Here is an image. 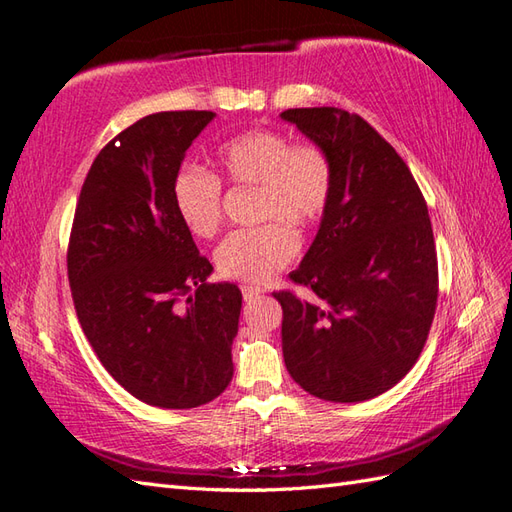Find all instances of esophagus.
<instances>
[{"label": "esophagus", "mask_w": 512, "mask_h": 512, "mask_svg": "<svg viewBox=\"0 0 512 512\" xmlns=\"http://www.w3.org/2000/svg\"><path fill=\"white\" fill-rule=\"evenodd\" d=\"M241 291H243V298H245V300H254V298L265 294V291L260 289V287H249V285H243Z\"/></svg>", "instance_id": "obj_1"}]
</instances>
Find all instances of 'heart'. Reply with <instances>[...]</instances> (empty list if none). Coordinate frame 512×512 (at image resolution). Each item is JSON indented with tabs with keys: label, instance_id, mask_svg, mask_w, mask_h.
Wrapping results in <instances>:
<instances>
[{
	"label": "heart",
	"instance_id": "b5f03b06",
	"mask_svg": "<svg viewBox=\"0 0 512 512\" xmlns=\"http://www.w3.org/2000/svg\"><path fill=\"white\" fill-rule=\"evenodd\" d=\"M216 165L232 187H254V218L267 221L229 234L218 245V274L260 285L287 267L300 249L298 232L325 218L333 194V163L316 143H291L283 132L254 128L216 152ZM174 210L196 238H212L223 223V185L201 168H183L172 183Z\"/></svg>",
	"mask_w": 512,
	"mask_h": 512
}]
</instances>
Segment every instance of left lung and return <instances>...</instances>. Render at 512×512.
<instances>
[{"label":"left lung","instance_id":"8db88e82","mask_svg":"<svg viewBox=\"0 0 512 512\" xmlns=\"http://www.w3.org/2000/svg\"><path fill=\"white\" fill-rule=\"evenodd\" d=\"M333 163V194L309 252L276 291L291 378L327 402H364L395 387L429 338L437 252L424 196L393 145L360 114H280Z\"/></svg>","mask_w":512,"mask_h":512}]
</instances>
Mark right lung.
<instances>
[{
	"label": "right lung",
	"mask_w": 512,
	"mask_h": 512,
	"mask_svg": "<svg viewBox=\"0 0 512 512\" xmlns=\"http://www.w3.org/2000/svg\"><path fill=\"white\" fill-rule=\"evenodd\" d=\"M210 110L156 112L103 148L83 181L68 243L77 318L103 367L134 398L194 409L232 382L243 294L174 210L172 183Z\"/></svg>",
	"instance_id": "add662e5"
}]
</instances>
